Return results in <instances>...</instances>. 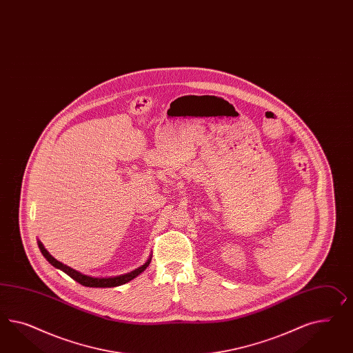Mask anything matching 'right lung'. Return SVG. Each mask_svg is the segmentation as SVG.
<instances>
[{"label": "right lung", "instance_id": "add662e5", "mask_svg": "<svg viewBox=\"0 0 353 353\" xmlns=\"http://www.w3.org/2000/svg\"><path fill=\"white\" fill-rule=\"evenodd\" d=\"M39 250H41V253L43 254V257L46 258L52 266L57 267L59 270H61L63 272H65L67 275L72 277L73 280H76L77 283H79L81 285L88 286V288H114V286L123 285L125 283L131 281L132 279H134L136 276H139L141 272H143V271L146 270V267L150 265V261H152V257H150L148 261H146V262H145V263H143V266L136 268V270L131 271V272H128V274L119 275V276L92 277L83 275V274L78 272L77 270H73L72 267L67 266V265H64V263L59 262L57 259H55V258L52 257V256L48 253V250H46L45 247H43V244H42L39 240Z\"/></svg>", "mask_w": 353, "mask_h": 353}]
</instances>
